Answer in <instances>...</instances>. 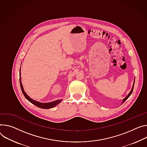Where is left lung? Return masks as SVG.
Masks as SVG:
<instances>
[{"instance_id":"left-lung-1","label":"left lung","mask_w":147,"mask_h":147,"mask_svg":"<svg viewBox=\"0 0 147 147\" xmlns=\"http://www.w3.org/2000/svg\"><path fill=\"white\" fill-rule=\"evenodd\" d=\"M134 83H135V80H134V83H133V86H132V89H131V91L129 92V94H128V96L125 97V98H124V99H123V102H122V104L124 102H125L128 98V97L131 96V94H132V91H133V89H134Z\"/></svg>"}]
</instances>
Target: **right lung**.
<instances>
[{
	"label": "right lung",
	"instance_id": "obj_1",
	"mask_svg": "<svg viewBox=\"0 0 147 147\" xmlns=\"http://www.w3.org/2000/svg\"><path fill=\"white\" fill-rule=\"evenodd\" d=\"M21 68V67H20ZM19 76H20V87H21V90H22V91L23 92V94L24 95V96L25 97V98L27 99L28 101H29L31 103H32L33 104L35 105L36 106L40 108V109H51V108H53L54 107H55L56 105H57V104H59L61 101L62 100H56V101H54L53 102H47V103H42V102H40L38 101H35L33 99H32L31 98H30V97L26 94V93L25 92V91H24V89H23V85L22 84V82H21V77H20V74H19Z\"/></svg>",
	"mask_w": 147,
	"mask_h": 147
}]
</instances>
